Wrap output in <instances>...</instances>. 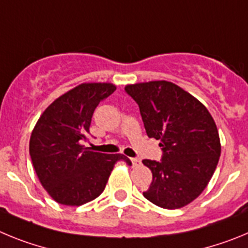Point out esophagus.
<instances>
[{"instance_id":"obj_1","label":"esophagus","mask_w":248,"mask_h":248,"mask_svg":"<svg viewBox=\"0 0 248 248\" xmlns=\"http://www.w3.org/2000/svg\"><path fill=\"white\" fill-rule=\"evenodd\" d=\"M130 161H131V164H133V166H138V165H140V163H141V161H140V159H138V157H131Z\"/></svg>"}]
</instances>
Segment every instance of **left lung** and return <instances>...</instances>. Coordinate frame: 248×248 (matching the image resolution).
<instances>
[{
  "mask_svg": "<svg viewBox=\"0 0 248 248\" xmlns=\"http://www.w3.org/2000/svg\"><path fill=\"white\" fill-rule=\"evenodd\" d=\"M138 103L149 138L160 140L161 161L143 160L153 172L144 198L168 210L189 205L211 180L221 143L217 126L199 99L168 80L125 85Z\"/></svg>",
  "mask_w": 248,
  "mask_h": 248,
  "instance_id": "left-lung-1",
  "label": "left lung"
}]
</instances>
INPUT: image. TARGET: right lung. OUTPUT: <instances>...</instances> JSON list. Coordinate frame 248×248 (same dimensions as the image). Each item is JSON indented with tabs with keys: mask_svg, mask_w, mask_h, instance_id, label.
Wrapping results in <instances>:
<instances>
[{
	"mask_svg": "<svg viewBox=\"0 0 248 248\" xmlns=\"http://www.w3.org/2000/svg\"><path fill=\"white\" fill-rule=\"evenodd\" d=\"M115 89L108 82L82 83L57 98L37 120L30 155L39 181L56 202L84 205L104 191L118 161L131 165L123 154H102L83 145L94 110Z\"/></svg>",
	"mask_w": 248,
	"mask_h": 248,
	"instance_id": "right-lung-1",
	"label": "right lung"
}]
</instances>
